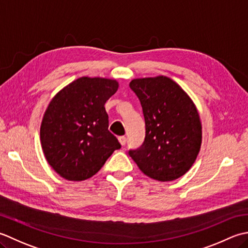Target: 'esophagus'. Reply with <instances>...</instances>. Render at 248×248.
<instances>
[{"label":"esophagus","mask_w":248,"mask_h":248,"mask_svg":"<svg viewBox=\"0 0 248 248\" xmlns=\"http://www.w3.org/2000/svg\"><path fill=\"white\" fill-rule=\"evenodd\" d=\"M119 141H120L121 144L125 145V143H126V141H127V139H126L125 136H120V137H119Z\"/></svg>","instance_id":"esophagus-1"}]
</instances>
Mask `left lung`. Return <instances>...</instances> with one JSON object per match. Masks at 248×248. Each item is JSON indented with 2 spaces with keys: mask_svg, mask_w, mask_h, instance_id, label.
Masks as SVG:
<instances>
[{
  "mask_svg": "<svg viewBox=\"0 0 248 248\" xmlns=\"http://www.w3.org/2000/svg\"><path fill=\"white\" fill-rule=\"evenodd\" d=\"M130 89L140 100L145 137L128 154L142 172L154 180L181 178L200 151L201 122L194 103L170 78L134 79Z\"/></svg>",
  "mask_w": 248,
  "mask_h": 248,
  "instance_id": "8db88e82",
  "label": "left lung"
}]
</instances>
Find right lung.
Masks as SVG:
<instances>
[{
	"label": "right lung",
	"instance_id": "add662e5",
	"mask_svg": "<svg viewBox=\"0 0 248 248\" xmlns=\"http://www.w3.org/2000/svg\"><path fill=\"white\" fill-rule=\"evenodd\" d=\"M118 88L115 80L82 77L50 102L40 126V141L49 165L62 178H91L121 148L117 137L108 130L105 109Z\"/></svg>",
	"mask_w": 248,
	"mask_h": 248
}]
</instances>
